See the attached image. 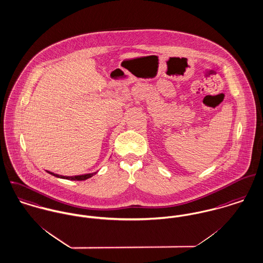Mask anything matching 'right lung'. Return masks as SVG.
<instances>
[{
	"instance_id": "right-lung-1",
	"label": "right lung",
	"mask_w": 263,
	"mask_h": 263,
	"mask_svg": "<svg viewBox=\"0 0 263 263\" xmlns=\"http://www.w3.org/2000/svg\"><path fill=\"white\" fill-rule=\"evenodd\" d=\"M48 174L56 177V178H60V179H66V180H71V181H84V180H87L89 178H91L93 175H96V173H91V174H84V175H79V176H61V175H57V174H54L52 172H49L46 171Z\"/></svg>"
}]
</instances>
